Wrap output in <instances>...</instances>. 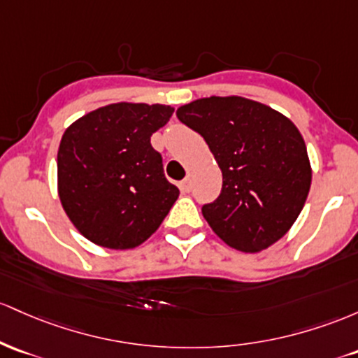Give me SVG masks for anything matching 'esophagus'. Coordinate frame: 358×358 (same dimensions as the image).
Instances as JSON below:
<instances>
[{"label": "esophagus", "instance_id": "obj_1", "mask_svg": "<svg viewBox=\"0 0 358 358\" xmlns=\"http://www.w3.org/2000/svg\"><path fill=\"white\" fill-rule=\"evenodd\" d=\"M179 187H180V191H182V192H189L191 191V180L187 178L184 180H180Z\"/></svg>", "mask_w": 358, "mask_h": 358}]
</instances>
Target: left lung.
<instances>
[{
    "label": "left lung",
    "instance_id": "8db88e82",
    "mask_svg": "<svg viewBox=\"0 0 358 358\" xmlns=\"http://www.w3.org/2000/svg\"><path fill=\"white\" fill-rule=\"evenodd\" d=\"M176 115L203 136L222 169V192L201 208L213 231L242 252L282 238L311 186L306 145L294 123L240 96L196 99Z\"/></svg>",
    "mask_w": 358,
    "mask_h": 358
}]
</instances>
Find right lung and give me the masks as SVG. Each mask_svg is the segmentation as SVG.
I'll use <instances>...</instances> for the list:
<instances>
[{
	"mask_svg": "<svg viewBox=\"0 0 358 358\" xmlns=\"http://www.w3.org/2000/svg\"><path fill=\"white\" fill-rule=\"evenodd\" d=\"M166 104L116 103L74 122L57 154L59 198L92 243L125 250L145 242L179 196L150 136L169 122Z\"/></svg>",
	"mask_w": 358,
	"mask_h": 358,
	"instance_id": "right-lung-1",
	"label": "right lung"
}]
</instances>
